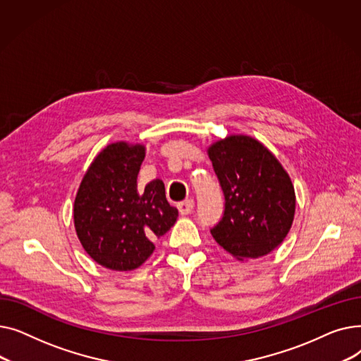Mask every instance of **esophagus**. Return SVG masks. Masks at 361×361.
Here are the masks:
<instances>
[{"mask_svg":"<svg viewBox=\"0 0 361 361\" xmlns=\"http://www.w3.org/2000/svg\"><path fill=\"white\" fill-rule=\"evenodd\" d=\"M193 207H195V200L193 199H187L184 202L178 203V211L181 215H188L193 212Z\"/></svg>","mask_w":361,"mask_h":361,"instance_id":"1","label":"esophagus"}]
</instances>
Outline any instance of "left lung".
Wrapping results in <instances>:
<instances>
[{
	"instance_id": "8db88e82",
	"label": "left lung",
	"mask_w": 361,
	"mask_h": 361,
	"mask_svg": "<svg viewBox=\"0 0 361 361\" xmlns=\"http://www.w3.org/2000/svg\"><path fill=\"white\" fill-rule=\"evenodd\" d=\"M224 193L222 218L211 228L237 259L271 253L287 237L295 211L293 183L257 140L230 136L207 150Z\"/></svg>"
}]
</instances>
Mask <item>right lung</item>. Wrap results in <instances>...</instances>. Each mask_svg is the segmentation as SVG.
<instances>
[{
	"instance_id": "1",
	"label": "right lung",
	"mask_w": 361,
	"mask_h": 361,
	"mask_svg": "<svg viewBox=\"0 0 361 361\" xmlns=\"http://www.w3.org/2000/svg\"><path fill=\"white\" fill-rule=\"evenodd\" d=\"M143 159L140 145L106 146L89 166L74 200V226L83 249L112 271L139 268L178 216L162 180L137 187Z\"/></svg>"
}]
</instances>
